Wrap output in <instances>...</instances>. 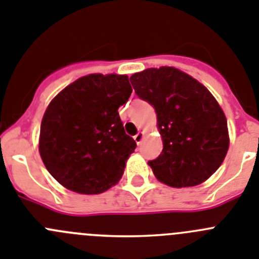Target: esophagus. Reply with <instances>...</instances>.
Listing matches in <instances>:
<instances>
[{"label":"esophagus","instance_id":"34e87169","mask_svg":"<svg viewBox=\"0 0 259 259\" xmlns=\"http://www.w3.org/2000/svg\"><path fill=\"white\" fill-rule=\"evenodd\" d=\"M143 137H144V134L142 132H139L138 134L134 135V141L137 142V144H141L142 143V141H143Z\"/></svg>","mask_w":259,"mask_h":259}]
</instances>
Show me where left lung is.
I'll return each instance as SVG.
<instances>
[{"instance_id": "8db88e82", "label": "left lung", "mask_w": 259, "mask_h": 259, "mask_svg": "<svg viewBox=\"0 0 259 259\" xmlns=\"http://www.w3.org/2000/svg\"><path fill=\"white\" fill-rule=\"evenodd\" d=\"M141 99L153 106L162 152L148 161L170 187H192L221 166L230 146L227 120L215 98L190 74L173 67L148 68L130 77Z\"/></svg>"}]
</instances>
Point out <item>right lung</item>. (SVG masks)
Returning <instances> with one entry per match:
<instances>
[{"label": "right lung", "instance_id": "obj_1", "mask_svg": "<svg viewBox=\"0 0 259 259\" xmlns=\"http://www.w3.org/2000/svg\"><path fill=\"white\" fill-rule=\"evenodd\" d=\"M132 92L126 74L94 73L72 82L50 102L38 150L60 185L97 195L120 181L137 147L117 111Z\"/></svg>", "mask_w": 259, "mask_h": 259}]
</instances>
